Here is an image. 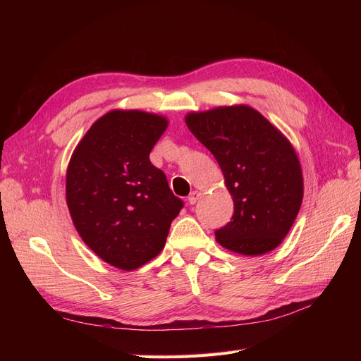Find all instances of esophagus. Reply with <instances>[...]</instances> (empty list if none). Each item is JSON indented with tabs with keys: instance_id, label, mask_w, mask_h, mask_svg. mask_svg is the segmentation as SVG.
Listing matches in <instances>:
<instances>
[{
	"instance_id": "esophagus-1",
	"label": "esophagus",
	"mask_w": 361,
	"mask_h": 361,
	"mask_svg": "<svg viewBox=\"0 0 361 361\" xmlns=\"http://www.w3.org/2000/svg\"><path fill=\"white\" fill-rule=\"evenodd\" d=\"M200 195H202V192H199V191H192V192L190 194V197H188V203H190V204L197 203V200L200 199Z\"/></svg>"
}]
</instances>
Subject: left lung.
<instances>
[{
	"label": "left lung",
	"instance_id": "1",
	"mask_svg": "<svg viewBox=\"0 0 361 361\" xmlns=\"http://www.w3.org/2000/svg\"><path fill=\"white\" fill-rule=\"evenodd\" d=\"M185 123L220 164L233 199L232 221L215 232L216 243L244 256L277 248L298 215L304 192L290 141L243 104L188 113Z\"/></svg>",
	"mask_w": 361,
	"mask_h": 361
}]
</instances>
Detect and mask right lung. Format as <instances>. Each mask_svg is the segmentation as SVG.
<instances>
[{
	"instance_id": "obj_1",
	"label": "right lung",
	"mask_w": 361,
	"mask_h": 361,
	"mask_svg": "<svg viewBox=\"0 0 361 361\" xmlns=\"http://www.w3.org/2000/svg\"><path fill=\"white\" fill-rule=\"evenodd\" d=\"M169 118L111 110L87 130L71 157L66 202L76 232L106 264L133 271L157 257L182 209L149 159Z\"/></svg>"
}]
</instances>
